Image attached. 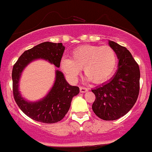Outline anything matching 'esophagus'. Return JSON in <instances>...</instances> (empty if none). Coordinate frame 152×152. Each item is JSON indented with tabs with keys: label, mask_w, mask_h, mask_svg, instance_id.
Segmentation results:
<instances>
[{
	"label": "esophagus",
	"mask_w": 152,
	"mask_h": 152,
	"mask_svg": "<svg viewBox=\"0 0 152 152\" xmlns=\"http://www.w3.org/2000/svg\"><path fill=\"white\" fill-rule=\"evenodd\" d=\"M80 91L81 93H85L86 91H88V89L87 88H85V87H80Z\"/></svg>",
	"instance_id": "obj_1"
}]
</instances>
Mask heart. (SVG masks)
<instances>
[{"instance_id":"heart-1","label":"heart","mask_w":152,"mask_h":152,"mask_svg":"<svg viewBox=\"0 0 152 152\" xmlns=\"http://www.w3.org/2000/svg\"><path fill=\"white\" fill-rule=\"evenodd\" d=\"M117 64V54L110 46L83 45L71 52V59L63 58L61 67L72 80H76L83 68L86 80L102 83L112 76Z\"/></svg>"}]
</instances>
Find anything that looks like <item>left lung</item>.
<instances>
[{
	"label": "left lung",
	"instance_id": "1",
	"mask_svg": "<svg viewBox=\"0 0 152 152\" xmlns=\"http://www.w3.org/2000/svg\"><path fill=\"white\" fill-rule=\"evenodd\" d=\"M118 56V69L108 82L91 90L95 95L92 110L104 121H115L124 116L136 103L140 91V68L132 54L124 46L109 40Z\"/></svg>",
	"mask_w": 152,
	"mask_h": 152
}]
</instances>
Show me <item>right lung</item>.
Returning <instances> with one entry per match:
<instances>
[{"mask_svg":"<svg viewBox=\"0 0 152 152\" xmlns=\"http://www.w3.org/2000/svg\"><path fill=\"white\" fill-rule=\"evenodd\" d=\"M65 46L62 43L44 42L25 51L12 69L13 94L22 112L32 120L43 124H55L65 117L71 106L73 97L79 94V87L69 85L64 74L55 71V80L50 91L37 101H28L19 91V81L24 69L35 60L49 61L59 68Z\"/></svg>","mask_w":152,"mask_h":152,"instance_id":"obj_1","label":"right lung"}]
</instances>
